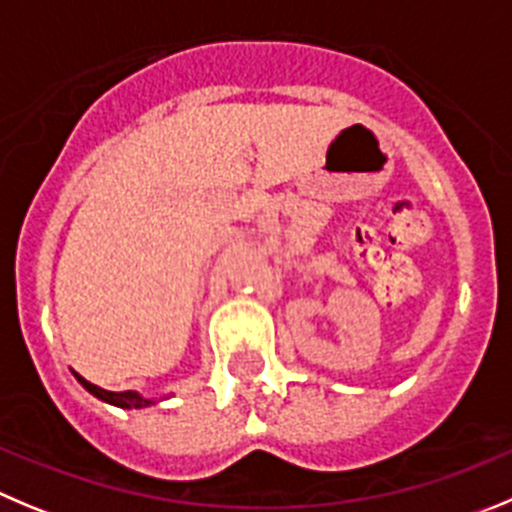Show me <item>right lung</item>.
<instances>
[{
  "instance_id": "right-lung-1",
  "label": "right lung",
  "mask_w": 512,
  "mask_h": 512,
  "mask_svg": "<svg viewBox=\"0 0 512 512\" xmlns=\"http://www.w3.org/2000/svg\"><path fill=\"white\" fill-rule=\"evenodd\" d=\"M75 379L80 381V384L85 386V389L90 391L93 396H98L100 401H105V404H113V407H121V409H146L151 407V404H156V399H148V396H141L138 391H105L100 389V386L90 384V381H85L83 376L75 374Z\"/></svg>"
}]
</instances>
